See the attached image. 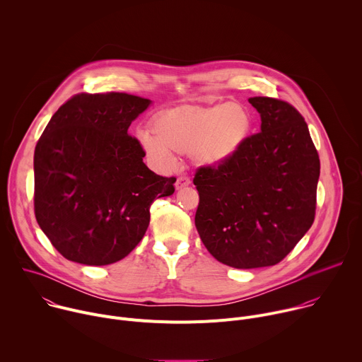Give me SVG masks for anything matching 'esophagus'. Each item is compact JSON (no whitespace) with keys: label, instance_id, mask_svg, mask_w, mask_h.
Instances as JSON below:
<instances>
[{"label":"esophagus","instance_id":"obj_1","mask_svg":"<svg viewBox=\"0 0 362 362\" xmlns=\"http://www.w3.org/2000/svg\"><path fill=\"white\" fill-rule=\"evenodd\" d=\"M176 189H183V187H186V186H189L190 185V177H187V176H179L177 179H176Z\"/></svg>","mask_w":362,"mask_h":362}]
</instances>
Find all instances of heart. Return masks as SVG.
<instances>
[{"label":"heart","mask_w":362,"mask_h":362,"mask_svg":"<svg viewBox=\"0 0 362 362\" xmlns=\"http://www.w3.org/2000/svg\"><path fill=\"white\" fill-rule=\"evenodd\" d=\"M250 110L240 103L190 106L158 113L151 122V135L139 136L146 156L159 168L173 165V153L192 155L207 166L227 162L252 134Z\"/></svg>","instance_id":"1"}]
</instances>
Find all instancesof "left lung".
I'll return each instance as SVG.
<instances>
[{
    "label": "left lung",
    "mask_w": 362,
    "mask_h": 362,
    "mask_svg": "<svg viewBox=\"0 0 362 362\" xmlns=\"http://www.w3.org/2000/svg\"><path fill=\"white\" fill-rule=\"evenodd\" d=\"M262 132L227 162L200 166L194 224L220 263L259 269L280 263L311 227L320 158L303 115L288 102L255 96Z\"/></svg>",
    "instance_id": "obj_1"
}]
</instances>
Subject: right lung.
<instances>
[{
	"label": "right lung",
	"mask_w": 362,
	"mask_h": 362,
	"mask_svg": "<svg viewBox=\"0 0 362 362\" xmlns=\"http://www.w3.org/2000/svg\"><path fill=\"white\" fill-rule=\"evenodd\" d=\"M151 100L124 92L76 93L51 117L34 153V210L66 260L106 266L144 238L156 199L176 177L153 173L128 135Z\"/></svg>",
	"instance_id": "add662e5"
}]
</instances>
